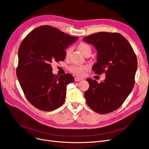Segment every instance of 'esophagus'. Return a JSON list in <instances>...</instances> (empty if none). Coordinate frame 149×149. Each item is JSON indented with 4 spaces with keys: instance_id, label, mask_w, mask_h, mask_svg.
Returning a JSON list of instances; mask_svg holds the SVG:
<instances>
[{
    "instance_id": "esophagus-1",
    "label": "esophagus",
    "mask_w": 149,
    "mask_h": 149,
    "mask_svg": "<svg viewBox=\"0 0 149 149\" xmlns=\"http://www.w3.org/2000/svg\"><path fill=\"white\" fill-rule=\"evenodd\" d=\"M83 79L81 78H79V77H76L74 78V81H82Z\"/></svg>"
}]
</instances>
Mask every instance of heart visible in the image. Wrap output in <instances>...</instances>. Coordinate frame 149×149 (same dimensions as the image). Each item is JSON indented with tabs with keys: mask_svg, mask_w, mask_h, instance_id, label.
Returning <instances> with one entry per match:
<instances>
[{
	"mask_svg": "<svg viewBox=\"0 0 149 149\" xmlns=\"http://www.w3.org/2000/svg\"><path fill=\"white\" fill-rule=\"evenodd\" d=\"M78 48L79 50L81 52L83 55H85L86 53L88 52H91V47L89 44L84 43V42H81L79 43ZM71 52V49L68 48L66 51V57L68 58ZM88 70V67L84 65H81V66H77V65H73L71 66L70 68V70L73 73V74L78 75V76H83L84 75L85 71Z\"/></svg>",
	"mask_w": 149,
	"mask_h": 149,
	"instance_id": "1",
	"label": "heart"
}]
</instances>
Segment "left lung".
<instances>
[{
    "mask_svg": "<svg viewBox=\"0 0 149 149\" xmlns=\"http://www.w3.org/2000/svg\"><path fill=\"white\" fill-rule=\"evenodd\" d=\"M92 44L97 53L93 71L97 74L106 73L103 82L87 78L89 84L84 97L88 106L99 114H107L118 109L134 88L137 60L133 48L118 33L98 32L83 38Z\"/></svg>",
    "mask_w": 149,
    "mask_h": 149,
    "instance_id": "8db88e82",
    "label": "left lung"
}]
</instances>
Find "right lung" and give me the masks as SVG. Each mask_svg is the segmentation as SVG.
Instances as JSON below:
<instances>
[{"mask_svg": "<svg viewBox=\"0 0 149 149\" xmlns=\"http://www.w3.org/2000/svg\"><path fill=\"white\" fill-rule=\"evenodd\" d=\"M77 39L43 25L33 30L22 42L17 76L26 98L37 109L51 111L64 103L66 86L74 81V77L69 73L55 76L51 63L65 60V49Z\"/></svg>", "mask_w": 149, "mask_h": 149, "instance_id": "right-lung-1", "label": "right lung"}]
</instances>
